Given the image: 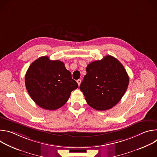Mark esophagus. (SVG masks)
<instances>
[{
    "label": "esophagus",
    "instance_id": "esophagus-1",
    "mask_svg": "<svg viewBox=\"0 0 157 157\" xmlns=\"http://www.w3.org/2000/svg\"><path fill=\"white\" fill-rule=\"evenodd\" d=\"M76 81H77V82H78V86H79L80 84H81V79H78Z\"/></svg>",
    "mask_w": 157,
    "mask_h": 157
}]
</instances>
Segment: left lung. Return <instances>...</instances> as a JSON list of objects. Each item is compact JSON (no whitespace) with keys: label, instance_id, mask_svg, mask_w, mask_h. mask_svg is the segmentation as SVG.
Listing matches in <instances>:
<instances>
[{"label":"left lung","instance_id":"1","mask_svg":"<svg viewBox=\"0 0 157 157\" xmlns=\"http://www.w3.org/2000/svg\"><path fill=\"white\" fill-rule=\"evenodd\" d=\"M79 88L89 106L105 110L115 106L124 95L129 78L116 58L107 55L89 64Z\"/></svg>","mask_w":157,"mask_h":157}]
</instances>
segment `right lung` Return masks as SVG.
<instances>
[{
	"instance_id": "right-lung-1",
	"label": "right lung",
	"mask_w": 157,
	"mask_h": 157,
	"mask_svg": "<svg viewBox=\"0 0 157 157\" xmlns=\"http://www.w3.org/2000/svg\"><path fill=\"white\" fill-rule=\"evenodd\" d=\"M27 90L40 107L53 110L68 101L71 93L78 87L63 62L52 61L47 56L34 61L25 77Z\"/></svg>"
}]
</instances>
